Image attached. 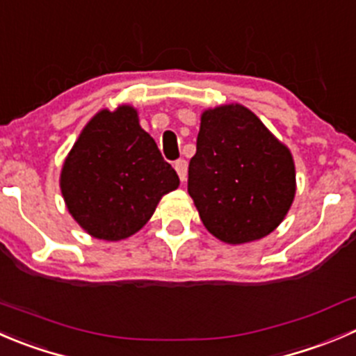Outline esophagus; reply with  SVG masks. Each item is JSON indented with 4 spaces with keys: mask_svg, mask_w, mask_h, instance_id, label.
<instances>
[{
    "mask_svg": "<svg viewBox=\"0 0 356 356\" xmlns=\"http://www.w3.org/2000/svg\"><path fill=\"white\" fill-rule=\"evenodd\" d=\"M174 168H175V172H177L179 179H181V181L184 182L186 177H188V161H186V160H177L174 163Z\"/></svg>",
    "mask_w": 356,
    "mask_h": 356,
    "instance_id": "obj_1",
    "label": "esophagus"
}]
</instances>
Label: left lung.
Masks as SVG:
<instances>
[{"label": "left lung", "mask_w": 356, "mask_h": 356, "mask_svg": "<svg viewBox=\"0 0 356 356\" xmlns=\"http://www.w3.org/2000/svg\"><path fill=\"white\" fill-rule=\"evenodd\" d=\"M188 193L217 240H261L280 226L294 202V158L245 106L209 108L200 118Z\"/></svg>", "instance_id": "1"}]
</instances>
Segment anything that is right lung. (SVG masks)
<instances>
[{
	"label": "right lung",
	"mask_w": 356,
	"mask_h": 356,
	"mask_svg": "<svg viewBox=\"0 0 356 356\" xmlns=\"http://www.w3.org/2000/svg\"><path fill=\"white\" fill-rule=\"evenodd\" d=\"M58 182L72 219L106 241L143 229L160 200L179 188L177 174L130 104L92 116L65 156Z\"/></svg>",
	"instance_id": "obj_1"
}]
</instances>
